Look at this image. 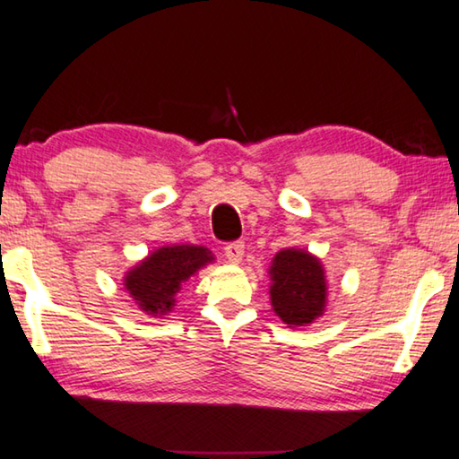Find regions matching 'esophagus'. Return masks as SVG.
<instances>
[{
  "mask_svg": "<svg viewBox=\"0 0 459 459\" xmlns=\"http://www.w3.org/2000/svg\"><path fill=\"white\" fill-rule=\"evenodd\" d=\"M243 255H245V243H240V240H237V243H229L224 247V257H227L232 265H238V263L243 261Z\"/></svg>",
  "mask_w": 459,
  "mask_h": 459,
  "instance_id": "esophagus-1",
  "label": "esophagus"
}]
</instances>
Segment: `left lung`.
Masks as SVG:
<instances>
[{
	"mask_svg": "<svg viewBox=\"0 0 459 459\" xmlns=\"http://www.w3.org/2000/svg\"><path fill=\"white\" fill-rule=\"evenodd\" d=\"M269 298L275 316L290 328L314 324L328 306L322 261L304 248H281L269 267Z\"/></svg>",
	"mask_w": 459,
	"mask_h": 459,
	"instance_id": "left-lung-1",
	"label": "left lung"
}]
</instances>
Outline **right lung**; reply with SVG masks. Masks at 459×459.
<instances>
[{
  "label": "right lung",
  "instance_id": "add662e5",
  "mask_svg": "<svg viewBox=\"0 0 459 459\" xmlns=\"http://www.w3.org/2000/svg\"><path fill=\"white\" fill-rule=\"evenodd\" d=\"M212 261L214 255L206 247L164 245L135 263L123 277V285L142 312L164 317L174 309L182 285Z\"/></svg>",
  "mask_w": 459,
  "mask_h": 459
}]
</instances>
